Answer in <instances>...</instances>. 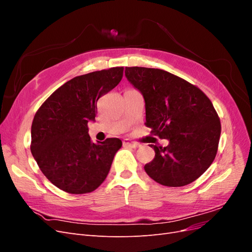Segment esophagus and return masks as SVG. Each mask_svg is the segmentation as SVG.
Instances as JSON below:
<instances>
[{
	"instance_id": "1",
	"label": "esophagus",
	"mask_w": 252,
	"mask_h": 252,
	"mask_svg": "<svg viewBox=\"0 0 252 252\" xmlns=\"http://www.w3.org/2000/svg\"><path fill=\"white\" fill-rule=\"evenodd\" d=\"M123 145H124V146H128V147H131V148H139V147H141L140 144L135 143V142H131V141H129V140H124L123 141Z\"/></svg>"
}]
</instances>
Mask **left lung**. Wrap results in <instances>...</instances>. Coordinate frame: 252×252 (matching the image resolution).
<instances>
[{
	"label": "left lung",
	"instance_id": "obj_1",
	"mask_svg": "<svg viewBox=\"0 0 252 252\" xmlns=\"http://www.w3.org/2000/svg\"><path fill=\"white\" fill-rule=\"evenodd\" d=\"M125 77L142 94L146 126L166 147L150 145L156 157L144 166L149 177L168 187L185 186L209 168L220 134L217 111L202 90L162 69L126 67Z\"/></svg>",
	"mask_w": 252,
	"mask_h": 252
}]
</instances>
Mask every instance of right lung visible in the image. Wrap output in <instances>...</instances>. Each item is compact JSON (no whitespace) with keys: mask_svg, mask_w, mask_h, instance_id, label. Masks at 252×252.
Here are the masks:
<instances>
[{"mask_svg":"<svg viewBox=\"0 0 252 252\" xmlns=\"http://www.w3.org/2000/svg\"><path fill=\"white\" fill-rule=\"evenodd\" d=\"M123 67L79 75L58 88L36 111L32 125V154L53 185L63 191H94L107 177L122 141L93 143L88 122L96 102L123 77Z\"/></svg>","mask_w":252,"mask_h":252,"instance_id":"add662e5","label":"right lung"}]
</instances>
